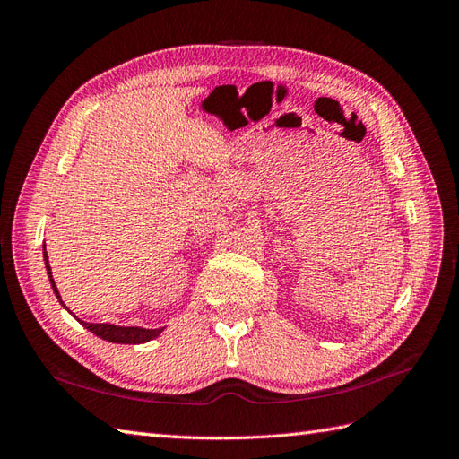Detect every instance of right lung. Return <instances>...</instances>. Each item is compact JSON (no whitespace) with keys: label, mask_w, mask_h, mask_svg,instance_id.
Listing matches in <instances>:
<instances>
[{"label":"right lung","mask_w":459,"mask_h":459,"mask_svg":"<svg viewBox=\"0 0 459 459\" xmlns=\"http://www.w3.org/2000/svg\"><path fill=\"white\" fill-rule=\"evenodd\" d=\"M44 260H46V270H48V275H49V281H51V289L55 290V295H57L59 302L63 304L61 300V295L57 290V285H55L53 281V275H51V268H49V260H48V253H46V245H44ZM65 307V304H63ZM66 308V307H65ZM68 310V308H66ZM71 312V310H68ZM73 314V312H71ZM74 316V314H73ZM76 317V316H74ZM78 319V317H76ZM78 322L84 325L88 331H91L93 335L101 337L108 342H118V344H140V342H147L151 339L159 337L162 329H145V327H120V325H115V324H88V322H82V319H78Z\"/></svg>","instance_id":"1"}]
</instances>
